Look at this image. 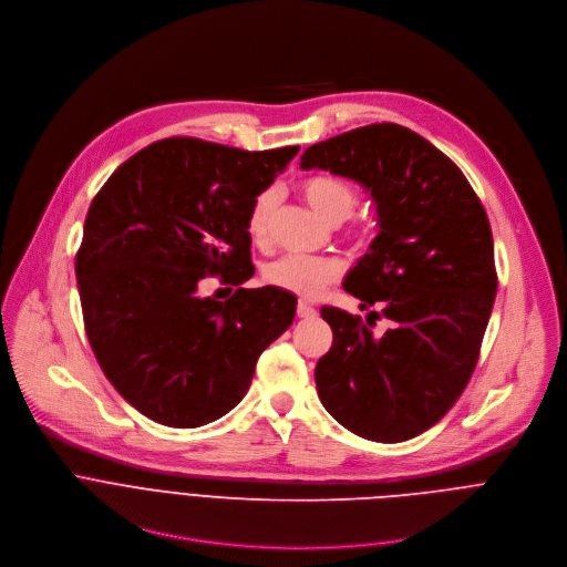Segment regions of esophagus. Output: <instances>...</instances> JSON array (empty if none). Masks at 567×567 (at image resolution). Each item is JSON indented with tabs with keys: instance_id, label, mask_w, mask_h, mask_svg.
Segmentation results:
<instances>
[{
	"instance_id": "esophagus-1",
	"label": "esophagus",
	"mask_w": 567,
	"mask_h": 567,
	"mask_svg": "<svg viewBox=\"0 0 567 567\" xmlns=\"http://www.w3.org/2000/svg\"><path fill=\"white\" fill-rule=\"evenodd\" d=\"M296 313L300 316V318H305V320H309V318H316V307H311V305H307V302H298V307H296Z\"/></svg>"
}]
</instances>
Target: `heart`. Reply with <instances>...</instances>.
<instances>
[{"mask_svg":"<svg viewBox=\"0 0 567 567\" xmlns=\"http://www.w3.org/2000/svg\"><path fill=\"white\" fill-rule=\"evenodd\" d=\"M300 195L307 206L328 224H339L357 206V190L337 175H311L300 182ZM274 193H260L247 217V228L254 239H262L267 224L274 210ZM341 276V265L332 258H313V256H287L267 267V282L278 289H285L298 298L311 300L322 293L330 282Z\"/></svg>","mask_w":567,"mask_h":567,"instance_id":"obj_1","label":"heart"}]
</instances>
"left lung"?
<instances>
[{
    "mask_svg": "<svg viewBox=\"0 0 567 567\" xmlns=\"http://www.w3.org/2000/svg\"><path fill=\"white\" fill-rule=\"evenodd\" d=\"M302 171L359 184L377 210V237L343 289L379 305L390 330L322 307L334 341L316 363L326 411L359 437L392 444L437 424L475 368L496 300L492 226L453 161L417 132L365 125L320 141Z\"/></svg>",
    "mask_w": 567,
    "mask_h": 567,
    "instance_id": "left-lung-1",
    "label": "left lung"
}]
</instances>
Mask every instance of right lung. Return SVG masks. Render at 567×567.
<instances>
[{
	"label": "right lung",
	"mask_w": 567,
	"mask_h": 567,
	"mask_svg": "<svg viewBox=\"0 0 567 567\" xmlns=\"http://www.w3.org/2000/svg\"><path fill=\"white\" fill-rule=\"evenodd\" d=\"M298 150L156 141L94 197L75 256L87 339L110 383L152 422L197 429L226 415L293 322L296 302L278 287H239L224 302L197 287L208 274L249 280V208Z\"/></svg>",
	"instance_id": "obj_1"
}]
</instances>
